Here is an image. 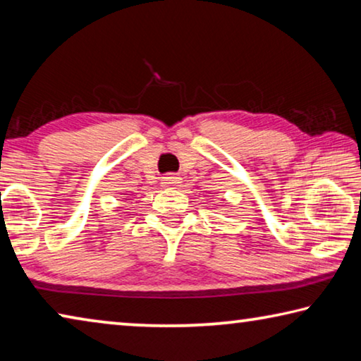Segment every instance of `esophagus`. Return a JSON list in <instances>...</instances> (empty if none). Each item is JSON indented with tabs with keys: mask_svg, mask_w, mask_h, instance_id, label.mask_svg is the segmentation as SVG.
Wrapping results in <instances>:
<instances>
[{
	"mask_svg": "<svg viewBox=\"0 0 361 361\" xmlns=\"http://www.w3.org/2000/svg\"><path fill=\"white\" fill-rule=\"evenodd\" d=\"M181 185V176L178 175H167L161 180V186L164 188H178Z\"/></svg>",
	"mask_w": 361,
	"mask_h": 361,
	"instance_id": "esophagus-1",
	"label": "esophagus"
}]
</instances>
